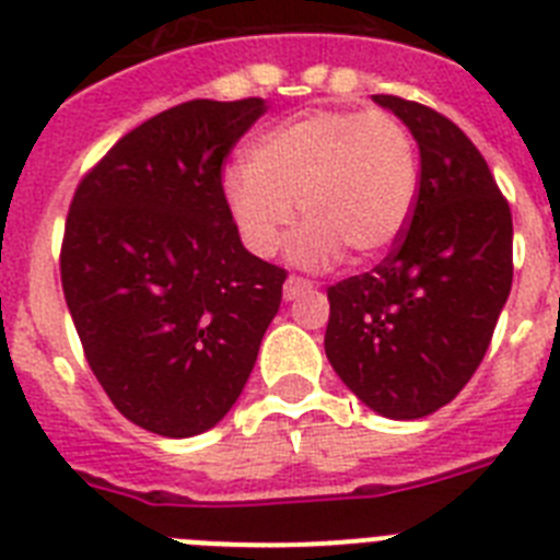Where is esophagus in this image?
<instances>
[{
    "mask_svg": "<svg viewBox=\"0 0 560 560\" xmlns=\"http://www.w3.org/2000/svg\"><path fill=\"white\" fill-rule=\"evenodd\" d=\"M314 283L312 280H305V277H298V275H291L289 280L283 283V298L285 300H298L300 294H305V291H312Z\"/></svg>",
    "mask_w": 560,
    "mask_h": 560,
    "instance_id": "34e87169",
    "label": "esophagus"
}]
</instances>
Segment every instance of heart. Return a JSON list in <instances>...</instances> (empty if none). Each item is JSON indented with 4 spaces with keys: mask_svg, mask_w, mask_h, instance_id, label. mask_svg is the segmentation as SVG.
Here are the masks:
<instances>
[{
    "mask_svg": "<svg viewBox=\"0 0 560 560\" xmlns=\"http://www.w3.org/2000/svg\"><path fill=\"white\" fill-rule=\"evenodd\" d=\"M419 195V150L408 124L385 109H317L262 132L248 166L223 175V200L243 246L275 257L305 223L294 257L323 266L385 255L408 226Z\"/></svg>",
    "mask_w": 560,
    "mask_h": 560,
    "instance_id": "obj_1",
    "label": "heart"
}]
</instances>
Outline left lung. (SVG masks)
Masks as SVG:
<instances>
[{"mask_svg": "<svg viewBox=\"0 0 560 560\" xmlns=\"http://www.w3.org/2000/svg\"><path fill=\"white\" fill-rule=\"evenodd\" d=\"M374 102L417 138V207L380 266L328 285L326 353L368 408L422 419L456 399L485 360L513 285V214L451 118L399 95Z\"/></svg>", "mask_w": 560, "mask_h": 560, "instance_id": "obj_1", "label": "left lung"}]
</instances>
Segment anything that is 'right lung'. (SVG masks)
I'll return each instance as SVG.
<instances>
[{"label": "right lung", "mask_w": 560, "mask_h": 560, "mask_svg": "<svg viewBox=\"0 0 560 560\" xmlns=\"http://www.w3.org/2000/svg\"><path fill=\"white\" fill-rule=\"evenodd\" d=\"M262 98H195L138 124L84 172L59 269L90 371L118 413L186 439L229 413L289 271L248 255L223 161Z\"/></svg>", "instance_id": "1"}]
</instances>
